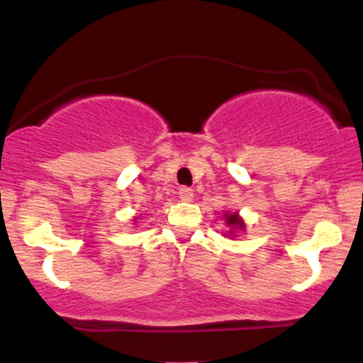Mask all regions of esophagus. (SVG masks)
Returning <instances> with one entry per match:
<instances>
[{"mask_svg": "<svg viewBox=\"0 0 363 363\" xmlns=\"http://www.w3.org/2000/svg\"><path fill=\"white\" fill-rule=\"evenodd\" d=\"M179 196H181L182 202H191L193 196H195V193H193L191 188H186L184 186V188L179 189Z\"/></svg>", "mask_w": 363, "mask_h": 363, "instance_id": "obj_1", "label": "esophagus"}]
</instances>
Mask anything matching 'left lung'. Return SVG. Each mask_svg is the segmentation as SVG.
<instances>
[{
	"label": "left lung",
	"instance_id": "1",
	"mask_svg": "<svg viewBox=\"0 0 363 363\" xmlns=\"http://www.w3.org/2000/svg\"><path fill=\"white\" fill-rule=\"evenodd\" d=\"M225 221H226V225L230 226V235L233 237V233L235 232H239V230H244V221H242V218H240L239 214H237V212H226L225 214Z\"/></svg>",
	"mask_w": 363,
	"mask_h": 363
}]
</instances>
